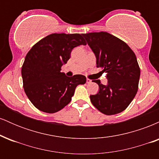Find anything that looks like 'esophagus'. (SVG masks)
Masks as SVG:
<instances>
[{"label":"esophagus","instance_id":"obj_1","mask_svg":"<svg viewBox=\"0 0 159 159\" xmlns=\"http://www.w3.org/2000/svg\"><path fill=\"white\" fill-rule=\"evenodd\" d=\"M91 82H92V81H91L90 78H87V84H90V83H91Z\"/></svg>","mask_w":159,"mask_h":159}]
</instances>
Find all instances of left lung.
<instances>
[{
	"instance_id": "1",
	"label": "left lung",
	"mask_w": 159,
	"mask_h": 159,
	"mask_svg": "<svg viewBox=\"0 0 159 159\" xmlns=\"http://www.w3.org/2000/svg\"><path fill=\"white\" fill-rule=\"evenodd\" d=\"M82 36L96 55V66L107 72L106 86L99 80L93 81L99 90L90 96L91 102L104 114H119L132 102L138 90L140 70L135 54L125 42L107 32Z\"/></svg>"
}]
</instances>
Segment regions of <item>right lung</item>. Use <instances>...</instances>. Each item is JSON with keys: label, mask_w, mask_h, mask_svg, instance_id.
Listing matches in <instances>:
<instances>
[{"label": "right lung", "mask_w": 159, "mask_h": 159, "mask_svg": "<svg viewBox=\"0 0 159 159\" xmlns=\"http://www.w3.org/2000/svg\"><path fill=\"white\" fill-rule=\"evenodd\" d=\"M87 45L79 34H52L36 43L25 57L21 67L23 87L33 105L53 114L72 100L76 87L84 84L82 75L67 77L61 72L75 47Z\"/></svg>", "instance_id": "right-lung-1"}]
</instances>
